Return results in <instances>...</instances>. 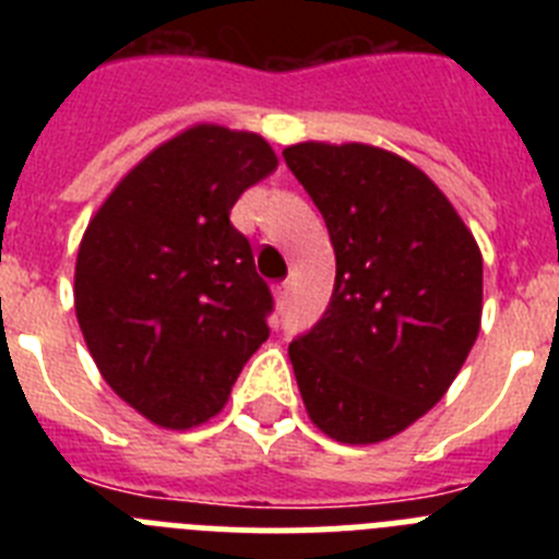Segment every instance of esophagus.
Segmentation results:
<instances>
[{
    "label": "esophagus",
    "mask_w": 559,
    "mask_h": 559,
    "mask_svg": "<svg viewBox=\"0 0 559 559\" xmlns=\"http://www.w3.org/2000/svg\"><path fill=\"white\" fill-rule=\"evenodd\" d=\"M274 299H276V308H285L290 299V285L288 283H280L274 288Z\"/></svg>",
    "instance_id": "obj_1"
}]
</instances>
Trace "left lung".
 Returning <instances> with one entry per match:
<instances>
[{
  "mask_svg": "<svg viewBox=\"0 0 559 559\" xmlns=\"http://www.w3.org/2000/svg\"><path fill=\"white\" fill-rule=\"evenodd\" d=\"M283 156L335 251L328 310L288 347L305 408L335 442H383L437 406L476 344L481 251L397 153L299 142Z\"/></svg>",
  "mask_w": 559,
  "mask_h": 559,
  "instance_id": "left-lung-1",
  "label": "left lung"
}]
</instances>
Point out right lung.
I'll list each match as a JSON object with an SVG mask.
<instances>
[{
	"label": "right lung",
	"mask_w": 559,
	"mask_h": 559,
	"mask_svg": "<svg viewBox=\"0 0 559 559\" xmlns=\"http://www.w3.org/2000/svg\"><path fill=\"white\" fill-rule=\"evenodd\" d=\"M274 170L263 136L192 126L147 153L88 221L78 324L108 386L156 426L215 417L269 338L274 299L229 212Z\"/></svg>",
	"instance_id": "right-lung-1"
}]
</instances>
